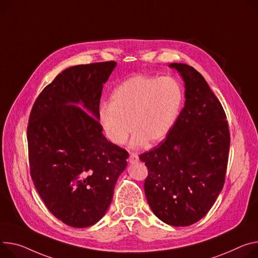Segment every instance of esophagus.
Segmentation results:
<instances>
[{"label":"esophagus","instance_id":"esophagus-1","mask_svg":"<svg viewBox=\"0 0 258 258\" xmlns=\"http://www.w3.org/2000/svg\"><path fill=\"white\" fill-rule=\"evenodd\" d=\"M128 161H130L131 163H137V162L139 161V156H138V154H136V153H131V154H130V157H128Z\"/></svg>","mask_w":258,"mask_h":258}]
</instances>
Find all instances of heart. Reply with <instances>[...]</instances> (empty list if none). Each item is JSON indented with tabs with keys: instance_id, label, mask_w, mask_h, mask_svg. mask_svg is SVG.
Instances as JSON below:
<instances>
[{
	"instance_id": "heart-1",
	"label": "heart",
	"mask_w": 258,
	"mask_h": 258,
	"mask_svg": "<svg viewBox=\"0 0 258 258\" xmlns=\"http://www.w3.org/2000/svg\"><path fill=\"white\" fill-rule=\"evenodd\" d=\"M183 92L173 77L139 75L117 85L111 104H103L99 119L110 142L125 143L133 128V148L155 145L173 130L182 107Z\"/></svg>"
}]
</instances>
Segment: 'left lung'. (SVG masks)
I'll return each instance as SVG.
<instances>
[{"mask_svg": "<svg viewBox=\"0 0 258 258\" xmlns=\"http://www.w3.org/2000/svg\"><path fill=\"white\" fill-rule=\"evenodd\" d=\"M184 81L185 103L158 146L140 155L148 176L147 202L162 222L188 226L209 212L223 188L229 131L224 110L197 70L170 63Z\"/></svg>", "mask_w": 258, "mask_h": 258, "instance_id": "obj_1", "label": "left lung"}]
</instances>
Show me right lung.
<instances>
[{"instance_id":"right-lung-1","label":"right lung","mask_w":258,"mask_h":258,"mask_svg":"<svg viewBox=\"0 0 258 258\" xmlns=\"http://www.w3.org/2000/svg\"><path fill=\"white\" fill-rule=\"evenodd\" d=\"M115 61L66 69L37 98L28 125L30 169L50 212L82 228L106 214L128 153L103 135L99 107Z\"/></svg>"}]
</instances>
